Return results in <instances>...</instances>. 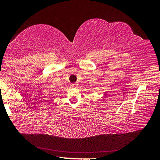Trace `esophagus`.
<instances>
[{"instance_id":"34e87169","label":"esophagus","mask_w":160,"mask_h":160,"mask_svg":"<svg viewBox=\"0 0 160 160\" xmlns=\"http://www.w3.org/2000/svg\"><path fill=\"white\" fill-rule=\"evenodd\" d=\"M71 85H72V88H77L78 85V84L77 82H75V83H72Z\"/></svg>"}]
</instances>
